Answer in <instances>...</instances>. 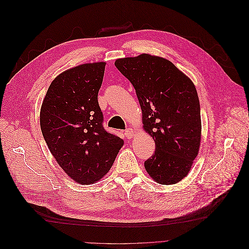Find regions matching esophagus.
Masks as SVG:
<instances>
[{
	"label": "esophagus",
	"instance_id": "1",
	"mask_svg": "<svg viewBox=\"0 0 249 249\" xmlns=\"http://www.w3.org/2000/svg\"><path fill=\"white\" fill-rule=\"evenodd\" d=\"M124 137L127 139V140H130L131 138H133V136H134V131H133V129H130V128H127V129H125L124 131Z\"/></svg>",
	"mask_w": 249,
	"mask_h": 249
}]
</instances>
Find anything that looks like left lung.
I'll list each match as a JSON object with an SVG mask.
<instances>
[{"mask_svg":"<svg viewBox=\"0 0 249 249\" xmlns=\"http://www.w3.org/2000/svg\"><path fill=\"white\" fill-rule=\"evenodd\" d=\"M115 67L136 89L144 130L156 144L144 162L158 183L180 182L191 170L201 140L200 104L194 83L171 61L141 54L121 58Z\"/></svg>","mask_w":249,"mask_h":249,"instance_id":"8db88e82","label":"left lung"}]
</instances>
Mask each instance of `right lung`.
Listing matches in <instances>:
<instances>
[{"label":"right lung","mask_w":249,"mask_h":249,"mask_svg":"<svg viewBox=\"0 0 249 249\" xmlns=\"http://www.w3.org/2000/svg\"><path fill=\"white\" fill-rule=\"evenodd\" d=\"M106 62L87 63L58 75L40 111L42 135L56 162L79 184L97 182L111 168L124 141L107 131L97 95Z\"/></svg>","instance_id":"add662e5"}]
</instances>
